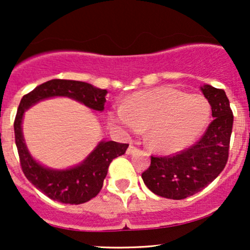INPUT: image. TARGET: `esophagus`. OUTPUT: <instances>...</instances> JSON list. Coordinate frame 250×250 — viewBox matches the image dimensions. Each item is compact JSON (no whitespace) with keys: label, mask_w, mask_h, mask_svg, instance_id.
Wrapping results in <instances>:
<instances>
[{"label":"esophagus","mask_w":250,"mask_h":250,"mask_svg":"<svg viewBox=\"0 0 250 250\" xmlns=\"http://www.w3.org/2000/svg\"><path fill=\"white\" fill-rule=\"evenodd\" d=\"M135 151H136V148L134 147V146H129L128 147V149H127V151H125V153H127L128 155H131L133 153H135Z\"/></svg>","instance_id":"34e87169"}]
</instances>
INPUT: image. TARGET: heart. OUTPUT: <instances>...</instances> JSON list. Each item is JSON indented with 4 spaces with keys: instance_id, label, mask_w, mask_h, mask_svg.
I'll use <instances>...</instances> for the list:
<instances>
[{
    "instance_id": "obj_1",
    "label": "heart",
    "mask_w": 250,
    "mask_h": 250,
    "mask_svg": "<svg viewBox=\"0 0 250 250\" xmlns=\"http://www.w3.org/2000/svg\"><path fill=\"white\" fill-rule=\"evenodd\" d=\"M109 120L128 133L147 128V143L156 153L173 155L187 149L205 133L210 121V104L199 94L187 95L170 87L146 89L115 105Z\"/></svg>"
}]
</instances>
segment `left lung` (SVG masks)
Listing matches in <instances>:
<instances>
[{"mask_svg":"<svg viewBox=\"0 0 250 250\" xmlns=\"http://www.w3.org/2000/svg\"><path fill=\"white\" fill-rule=\"evenodd\" d=\"M201 91L211 107L213 122L202 139L171 157H154L142 180L149 190L166 199L182 200L199 193L219 176L228 160L233 111L225 90L203 84Z\"/></svg>","mask_w":250,"mask_h":250,"instance_id":"obj_1","label":"left lung"}]
</instances>
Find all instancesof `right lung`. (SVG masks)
Wrapping results in <instances>:
<instances>
[{"label":"right lung","instance_id":"right-lung-1","mask_svg":"<svg viewBox=\"0 0 250 250\" xmlns=\"http://www.w3.org/2000/svg\"><path fill=\"white\" fill-rule=\"evenodd\" d=\"M107 89L73 80H50L22 97L14 122L15 142L22 170L37 189L54 201L68 205H81L95 197L102 189L110 162L125 153V143L100 141L79 165L64 169L47 167L39 162L25 143L22 123L28 109L43 100L68 97L94 111L104 110Z\"/></svg>","mask_w":250,"mask_h":250}]
</instances>
